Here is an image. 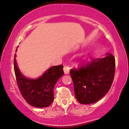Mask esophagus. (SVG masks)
I'll return each instance as SVG.
<instances>
[{
	"mask_svg": "<svg viewBox=\"0 0 129 129\" xmlns=\"http://www.w3.org/2000/svg\"><path fill=\"white\" fill-rule=\"evenodd\" d=\"M63 71L65 74H68L70 73V68L67 66H65L63 68Z\"/></svg>",
	"mask_w": 129,
	"mask_h": 129,
	"instance_id": "34e87169",
	"label": "esophagus"
}]
</instances>
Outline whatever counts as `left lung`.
I'll list each match as a JSON object with an SVG mask.
<instances>
[{
    "label": "left lung",
    "mask_w": 129,
    "mask_h": 129,
    "mask_svg": "<svg viewBox=\"0 0 129 129\" xmlns=\"http://www.w3.org/2000/svg\"><path fill=\"white\" fill-rule=\"evenodd\" d=\"M115 58L106 53L79 70H71L75 97L80 103L97 102L108 92L114 79Z\"/></svg>",
    "instance_id": "8db88e82"
}]
</instances>
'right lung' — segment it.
<instances>
[{
    "label": "right lung",
    "instance_id": "obj_1",
    "mask_svg": "<svg viewBox=\"0 0 129 129\" xmlns=\"http://www.w3.org/2000/svg\"><path fill=\"white\" fill-rule=\"evenodd\" d=\"M17 48L16 49V52ZM14 57V70L16 82L22 96L27 103L36 108H45L53 101V88L58 80L64 74L63 65L50 68L37 78L26 77L21 73Z\"/></svg>",
    "mask_w": 129,
    "mask_h": 129
}]
</instances>
